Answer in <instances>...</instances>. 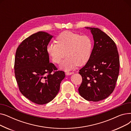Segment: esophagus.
Wrapping results in <instances>:
<instances>
[{"label":"esophagus","mask_w":131,"mask_h":131,"mask_svg":"<svg viewBox=\"0 0 131 131\" xmlns=\"http://www.w3.org/2000/svg\"><path fill=\"white\" fill-rule=\"evenodd\" d=\"M73 73V72H66V75H71Z\"/></svg>","instance_id":"34e87169"}]
</instances>
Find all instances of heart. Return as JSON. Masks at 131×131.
Segmentation results:
<instances>
[{"mask_svg":"<svg viewBox=\"0 0 131 131\" xmlns=\"http://www.w3.org/2000/svg\"><path fill=\"white\" fill-rule=\"evenodd\" d=\"M56 42L48 44L47 51L52 61L57 64H60L66 55L61 65L63 70H70L78 65H83L91 56L93 41L89 36L64 31L57 37Z\"/></svg>","mask_w":131,"mask_h":131,"instance_id":"b5f03b06","label":"heart"}]
</instances>
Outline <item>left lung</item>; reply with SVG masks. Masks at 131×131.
<instances>
[{
    "instance_id": "obj_1",
    "label": "left lung",
    "mask_w": 131,
    "mask_h": 131,
    "mask_svg": "<svg viewBox=\"0 0 131 131\" xmlns=\"http://www.w3.org/2000/svg\"><path fill=\"white\" fill-rule=\"evenodd\" d=\"M91 30L94 40L91 56L79 71L82 82L79 88L82 97L97 102L107 98L114 90L119 72V57L114 41L98 28Z\"/></svg>"
}]
</instances>
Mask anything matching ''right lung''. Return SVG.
I'll return each instance as SVG.
<instances>
[{"instance_id": "add662e5", "label": "right lung", "mask_w": 131, "mask_h": 131, "mask_svg": "<svg viewBox=\"0 0 131 131\" xmlns=\"http://www.w3.org/2000/svg\"><path fill=\"white\" fill-rule=\"evenodd\" d=\"M53 36L39 31L24 40L16 49L15 76L21 93L31 101L44 105L58 93L65 72L49 62L47 51Z\"/></svg>"}]
</instances>
